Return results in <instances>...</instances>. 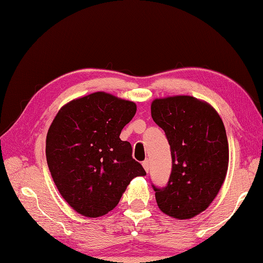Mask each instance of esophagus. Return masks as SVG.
<instances>
[{
  "mask_svg": "<svg viewBox=\"0 0 263 263\" xmlns=\"http://www.w3.org/2000/svg\"><path fill=\"white\" fill-rule=\"evenodd\" d=\"M142 167H144L146 173H148V171H149V161H148V160H145V161L142 162Z\"/></svg>",
  "mask_w": 263,
  "mask_h": 263,
  "instance_id": "esophagus-1",
  "label": "esophagus"
}]
</instances>
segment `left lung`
<instances>
[{"label": "left lung", "instance_id": "obj_1", "mask_svg": "<svg viewBox=\"0 0 263 263\" xmlns=\"http://www.w3.org/2000/svg\"><path fill=\"white\" fill-rule=\"evenodd\" d=\"M153 121L171 146L172 174L166 188H154L164 215L190 219L206 210L229 168V141L220 116L208 102L188 95L155 99Z\"/></svg>", "mask_w": 263, "mask_h": 263}]
</instances>
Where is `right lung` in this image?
<instances>
[{
	"mask_svg": "<svg viewBox=\"0 0 263 263\" xmlns=\"http://www.w3.org/2000/svg\"><path fill=\"white\" fill-rule=\"evenodd\" d=\"M136 111L135 102L97 91L66 103L53 119L46 136L48 169L62 198L80 215H106L130 182L146 175L130 142L119 138Z\"/></svg>",
	"mask_w": 263,
	"mask_h": 263,
	"instance_id": "1",
	"label": "right lung"
}]
</instances>
